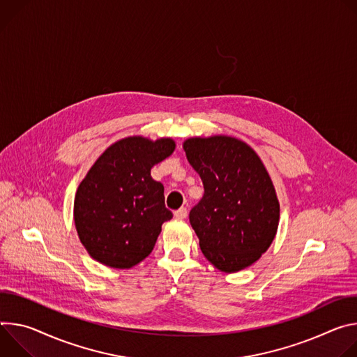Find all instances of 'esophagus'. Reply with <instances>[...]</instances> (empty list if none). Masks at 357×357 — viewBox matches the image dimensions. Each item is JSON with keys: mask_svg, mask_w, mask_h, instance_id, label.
<instances>
[{"mask_svg": "<svg viewBox=\"0 0 357 357\" xmlns=\"http://www.w3.org/2000/svg\"><path fill=\"white\" fill-rule=\"evenodd\" d=\"M174 217L178 218V220H184V218L187 217V208H185V207L178 208L177 211H174Z\"/></svg>", "mask_w": 357, "mask_h": 357, "instance_id": "1", "label": "esophagus"}]
</instances>
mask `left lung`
I'll return each instance as SVG.
<instances>
[{"label":"left lung","instance_id":"left-lung-1","mask_svg":"<svg viewBox=\"0 0 357 357\" xmlns=\"http://www.w3.org/2000/svg\"><path fill=\"white\" fill-rule=\"evenodd\" d=\"M183 149L204 185L203 199L190 211L204 257L225 273L251 266L280 225L278 197L259 155L227 135L190 137Z\"/></svg>","mask_w":357,"mask_h":357}]
</instances>
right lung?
Listing matches in <instances>:
<instances>
[{
  "label": "right lung",
  "mask_w": 357,
  "mask_h": 357,
  "mask_svg": "<svg viewBox=\"0 0 357 357\" xmlns=\"http://www.w3.org/2000/svg\"><path fill=\"white\" fill-rule=\"evenodd\" d=\"M176 149L170 137L129 136L110 144L77 185L76 232L88 254L116 269H129L150 255L165 221V187L151 167Z\"/></svg>",
  "instance_id": "right-lung-1"
}]
</instances>
